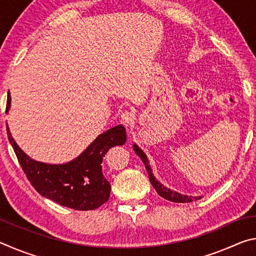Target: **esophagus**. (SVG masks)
I'll return each mask as SVG.
<instances>
[{
  "instance_id": "obj_1",
  "label": "esophagus",
  "mask_w": 256,
  "mask_h": 256,
  "mask_svg": "<svg viewBox=\"0 0 256 256\" xmlns=\"http://www.w3.org/2000/svg\"><path fill=\"white\" fill-rule=\"evenodd\" d=\"M134 120H136V116H134L132 112L125 110L122 116H120V123L126 128H132L134 125Z\"/></svg>"
}]
</instances>
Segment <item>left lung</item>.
Returning <instances> with one entry per match:
<instances>
[{
    "label": "left lung",
    "instance_id": "left-lung-1",
    "mask_svg": "<svg viewBox=\"0 0 256 256\" xmlns=\"http://www.w3.org/2000/svg\"><path fill=\"white\" fill-rule=\"evenodd\" d=\"M133 149L136 151V154L140 157V159L142 160V162L146 166V170H148V175H149V180L151 182V184L154 188V190H157V193L159 194L160 196L166 198L168 201H172V202H177V203H188V202H192L193 200H198V198H201V196H183V194H180L178 192H175V190H172L170 188H166V186H164L160 182H158L156 180V177L152 175V172H151V167L149 164V160L146 158V154L142 151L140 148L136 144H133Z\"/></svg>",
    "mask_w": 256,
    "mask_h": 256
}]
</instances>
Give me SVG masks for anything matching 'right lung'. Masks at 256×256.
<instances>
[{"mask_svg": "<svg viewBox=\"0 0 256 256\" xmlns=\"http://www.w3.org/2000/svg\"><path fill=\"white\" fill-rule=\"evenodd\" d=\"M11 105L8 96L6 110ZM8 141L14 148L20 166L34 190L40 196L63 206L74 210H94L108 201L110 184L102 174V158L112 146H123L126 132L118 125L96 138L92 144L72 162L50 164L36 162L26 154L16 144L6 124Z\"/></svg>", "mask_w": 256, "mask_h": 256, "instance_id": "right-lung-1", "label": "right lung"}]
</instances>
